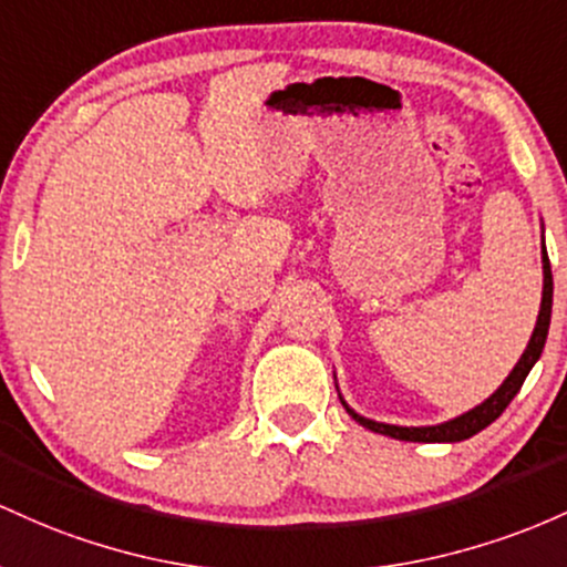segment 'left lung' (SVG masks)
Listing matches in <instances>:
<instances>
[{
	"label": "left lung",
	"mask_w": 567,
	"mask_h": 567,
	"mask_svg": "<svg viewBox=\"0 0 567 567\" xmlns=\"http://www.w3.org/2000/svg\"><path fill=\"white\" fill-rule=\"evenodd\" d=\"M540 262H544V295H540V310H538L536 329H533L530 342H527L525 353L519 355L517 367L508 372V378L504 380V383H501V388L493 393V396L485 399V402H482L480 406H474V410L463 412V415L453 417V421L439 423V425H391V423L369 421V417L359 415V412H353L351 406L342 402V396H340V402L348 410V415H351L359 425H364V429L374 431V434L402 439V442H463V439L480 434L482 429H487V425L493 423L495 417H501V412H504L508 402H512V399L519 393V388H523L527 372H530L533 364H536V361L540 359L546 334H549L551 291H555V284H551V265H549V257H546V246H544V257H540Z\"/></svg>",
	"instance_id": "obj_1"
}]
</instances>
